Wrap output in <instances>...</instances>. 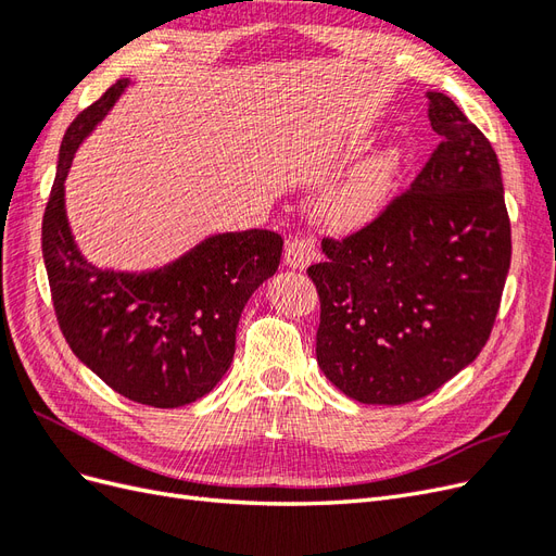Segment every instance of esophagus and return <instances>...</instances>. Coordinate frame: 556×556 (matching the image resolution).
I'll return each mask as SVG.
<instances>
[{
    "label": "esophagus",
    "mask_w": 556,
    "mask_h": 556,
    "mask_svg": "<svg viewBox=\"0 0 556 556\" xmlns=\"http://www.w3.org/2000/svg\"><path fill=\"white\" fill-rule=\"evenodd\" d=\"M317 257L313 239H294L285 245V264L290 268H306Z\"/></svg>",
    "instance_id": "1"
}]
</instances>
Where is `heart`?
Masks as SVG:
<instances>
[{"mask_svg": "<svg viewBox=\"0 0 556 556\" xmlns=\"http://www.w3.org/2000/svg\"><path fill=\"white\" fill-rule=\"evenodd\" d=\"M401 164L403 150L387 146L352 166L325 199L327 223L339 229L374 223L392 197Z\"/></svg>", "mask_w": 556, "mask_h": 556, "instance_id": "heart-1", "label": "heart"}]
</instances>
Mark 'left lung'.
<instances>
[{"label": "left lung", "instance_id": "obj_1", "mask_svg": "<svg viewBox=\"0 0 556 556\" xmlns=\"http://www.w3.org/2000/svg\"><path fill=\"white\" fill-rule=\"evenodd\" d=\"M443 139L380 217L325 239L308 276L319 294L317 364L371 406L439 390L490 339L510 268V220L492 143L443 92H427Z\"/></svg>", "mask_w": 556, "mask_h": 556}]
</instances>
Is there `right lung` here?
<instances>
[{
    "instance_id": "right-lung-1",
    "label": "right lung",
    "mask_w": 556,
    "mask_h": 556,
    "mask_svg": "<svg viewBox=\"0 0 556 556\" xmlns=\"http://www.w3.org/2000/svg\"><path fill=\"white\" fill-rule=\"evenodd\" d=\"M129 88L121 78L66 129L41 248L60 329L74 355L111 390L153 408L206 396L229 371L241 313L276 274L282 239L268 229L211 233L148 271L97 266L83 255L64 206L78 146Z\"/></svg>"
}]
</instances>
